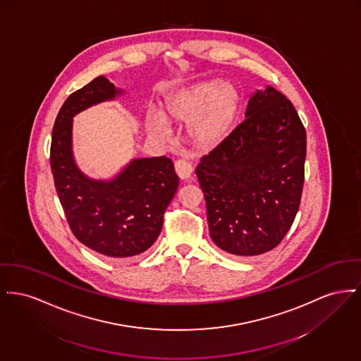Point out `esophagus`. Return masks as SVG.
Here are the masks:
<instances>
[{"label": "esophagus", "mask_w": 361, "mask_h": 361, "mask_svg": "<svg viewBox=\"0 0 361 361\" xmlns=\"http://www.w3.org/2000/svg\"><path fill=\"white\" fill-rule=\"evenodd\" d=\"M174 169H176V173L178 174V177L181 180H188L191 177L192 173H193V166H192L191 162L187 161V159L176 161Z\"/></svg>", "instance_id": "obj_1"}]
</instances>
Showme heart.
Segmentation results:
<instances>
[{
	"label": "heart",
	"instance_id": "b5f03b06",
	"mask_svg": "<svg viewBox=\"0 0 361 361\" xmlns=\"http://www.w3.org/2000/svg\"><path fill=\"white\" fill-rule=\"evenodd\" d=\"M240 109V94L231 82L209 80L168 94L158 114H149L147 130L168 139V123H188L192 139L202 147L219 146L233 130Z\"/></svg>",
	"mask_w": 361,
	"mask_h": 361
}]
</instances>
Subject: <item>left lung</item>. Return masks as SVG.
<instances>
[{
  "instance_id": "obj_1",
  "label": "left lung",
  "mask_w": 361,
  "mask_h": 361,
  "mask_svg": "<svg viewBox=\"0 0 361 361\" xmlns=\"http://www.w3.org/2000/svg\"><path fill=\"white\" fill-rule=\"evenodd\" d=\"M305 154L292 102L271 85L256 90L245 120L196 168L216 247L237 256L276 248L300 206Z\"/></svg>"
}]
</instances>
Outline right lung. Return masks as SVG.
Wrapping results in <instances>:
<instances>
[{"label": "right lung", "mask_w": 361, "mask_h": 361, "mask_svg": "<svg viewBox=\"0 0 361 361\" xmlns=\"http://www.w3.org/2000/svg\"><path fill=\"white\" fill-rule=\"evenodd\" d=\"M123 94L105 76L71 94L57 114L50 147L56 191L72 233L85 247L114 259L142 254L155 243L178 187L166 157L135 158L110 180L91 178L79 169L72 149L73 117Z\"/></svg>", "instance_id": "add662e5"}]
</instances>
